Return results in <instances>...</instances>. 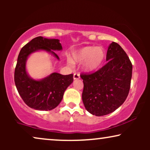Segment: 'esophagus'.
Segmentation results:
<instances>
[{
	"label": "esophagus",
	"mask_w": 150,
	"mask_h": 150,
	"mask_svg": "<svg viewBox=\"0 0 150 150\" xmlns=\"http://www.w3.org/2000/svg\"><path fill=\"white\" fill-rule=\"evenodd\" d=\"M74 80H78L80 79V74H77V73H75L74 74Z\"/></svg>",
	"instance_id": "34e87169"
}]
</instances>
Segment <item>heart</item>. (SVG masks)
Masks as SVG:
<instances>
[{"instance_id": "heart-1", "label": "heart", "mask_w": 150, "mask_h": 150, "mask_svg": "<svg viewBox=\"0 0 150 150\" xmlns=\"http://www.w3.org/2000/svg\"><path fill=\"white\" fill-rule=\"evenodd\" d=\"M106 53L102 47L85 46L73 52L72 59L67 58V63L72 66L74 63H83V69L86 71H94L102 67L105 61Z\"/></svg>"}]
</instances>
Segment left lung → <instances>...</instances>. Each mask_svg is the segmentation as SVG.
I'll return each instance as SVG.
<instances>
[{
  "instance_id": "8db88e82",
  "label": "left lung",
  "mask_w": 150,
  "mask_h": 150,
  "mask_svg": "<svg viewBox=\"0 0 150 150\" xmlns=\"http://www.w3.org/2000/svg\"><path fill=\"white\" fill-rule=\"evenodd\" d=\"M106 61L99 70L82 74L84 88L82 99L88 112L96 116L111 113L128 97L132 79V63L117 43L108 46Z\"/></svg>"
}]
</instances>
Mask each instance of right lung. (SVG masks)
I'll use <instances>...</instances> for the list:
<instances>
[{"label":"right lung","mask_w":150,"mask_h":150,"mask_svg":"<svg viewBox=\"0 0 150 150\" xmlns=\"http://www.w3.org/2000/svg\"><path fill=\"white\" fill-rule=\"evenodd\" d=\"M61 50L62 46L59 40L40 36L33 39L20 50L14 73V81L22 99L29 107L40 110H50L56 108L62 100L65 91L72 83L71 74L62 75L54 72L44 79L36 81L26 72V62L31 53L45 50L59 59L53 50Z\"/></svg>","instance_id":"obj_1"}]
</instances>
